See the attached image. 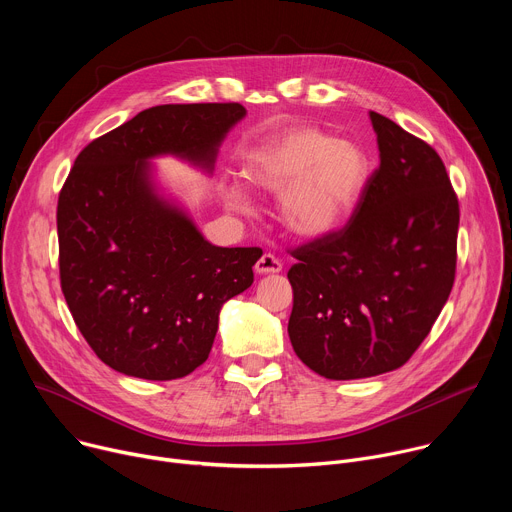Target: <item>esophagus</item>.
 Segmentation results:
<instances>
[{
  "label": "esophagus",
  "mask_w": 512,
  "mask_h": 512,
  "mask_svg": "<svg viewBox=\"0 0 512 512\" xmlns=\"http://www.w3.org/2000/svg\"><path fill=\"white\" fill-rule=\"evenodd\" d=\"M281 267H283L281 259L275 257L273 253H263V255L259 257V261L255 263V271H257V273H279Z\"/></svg>",
  "instance_id": "obj_1"
}]
</instances>
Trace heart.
I'll return each mask as SVG.
<instances>
[{
    "label": "heart",
    "mask_w": 512,
    "mask_h": 512,
    "mask_svg": "<svg viewBox=\"0 0 512 512\" xmlns=\"http://www.w3.org/2000/svg\"><path fill=\"white\" fill-rule=\"evenodd\" d=\"M255 188L281 192V218L298 235H322L352 214L371 180V162L358 143L298 127L255 148L243 170ZM229 206L247 208L239 184L225 188Z\"/></svg>",
    "instance_id": "1"
}]
</instances>
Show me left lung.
Instances as JSON below:
<instances>
[{
    "instance_id": "obj_1",
    "label": "left lung",
    "mask_w": 512,
    "mask_h": 512,
    "mask_svg": "<svg viewBox=\"0 0 512 512\" xmlns=\"http://www.w3.org/2000/svg\"><path fill=\"white\" fill-rule=\"evenodd\" d=\"M381 164L350 221L291 249L287 332L300 360L334 381L395 371L440 316L456 279L460 204L423 139L371 111Z\"/></svg>"
}]
</instances>
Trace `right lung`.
Instances as JSON below:
<instances>
[{
    "label": "right lung",
    "mask_w": 512,
    "mask_h": 512,
    "mask_svg": "<svg viewBox=\"0 0 512 512\" xmlns=\"http://www.w3.org/2000/svg\"><path fill=\"white\" fill-rule=\"evenodd\" d=\"M239 103L158 105L93 139L58 194L60 287L107 367L172 381L208 358L223 304L253 283L259 247H214L152 188L148 162L212 168Z\"/></svg>",
    "instance_id": "add662e5"
}]
</instances>
